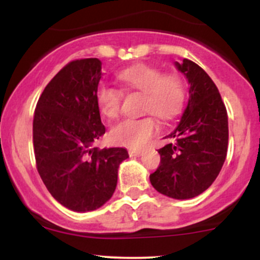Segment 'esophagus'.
Here are the masks:
<instances>
[{
    "label": "esophagus",
    "mask_w": 260,
    "mask_h": 260,
    "mask_svg": "<svg viewBox=\"0 0 260 260\" xmlns=\"http://www.w3.org/2000/svg\"><path fill=\"white\" fill-rule=\"evenodd\" d=\"M143 155L142 150H129V156H134V157H139Z\"/></svg>",
    "instance_id": "1"
}]
</instances>
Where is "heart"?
<instances>
[{
  "label": "heart",
  "mask_w": 260,
  "mask_h": 260,
  "mask_svg": "<svg viewBox=\"0 0 260 260\" xmlns=\"http://www.w3.org/2000/svg\"><path fill=\"white\" fill-rule=\"evenodd\" d=\"M126 88L143 92L142 111L153 113L162 121H170L181 112L186 98L183 80L175 73H165L148 64H134L116 74ZM100 112L109 120L118 116L122 91L115 86L101 83L95 94ZM157 122L151 116L126 118L110 131V140L116 145L140 149L148 144L157 132Z\"/></svg>",
  "instance_id": "b5f03b06"
}]
</instances>
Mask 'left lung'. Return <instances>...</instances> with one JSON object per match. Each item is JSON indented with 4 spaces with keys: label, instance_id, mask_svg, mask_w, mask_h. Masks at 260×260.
Wrapping results in <instances>:
<instances>
[{
    "label": "left lung",
    "instance_id": "obj_1",
    "mask_svg": "<svg viewBox=\"0 0 260 260\" xmlns=\"http://www.w3.org/2000/svg\"><path fill=\"white\" fill-rule=\"evenodd\" d=\"M175 66L187 77L189 99L177 127L159 149L160 165L150 175L153 187L175 199L194 198L219 175L229 144L228 111L215 83L190 59Z\"/></svg>",
    "mask_w": 260,
    "mask_h": 260
}]
</instances>
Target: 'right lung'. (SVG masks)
Masks as SVG:
<instances>
[{"label": "right lung", "instance_id": "right-lung-1", "mask_svg": "<svg viewBox=\"0 0 260 260\" xmlns=\"http://www.w3.org/2000/svg\"><path fill=\"white\" fill-rule=\"evenodd\" d=\"M101 61L70 62L45 86L32 121L39 175L47 190L73 211H91L111 198L124 148L94 147L105 133L95 99Z\"/></svg>", "mask_w": 260, "mask_h": 260}]
</instances>
